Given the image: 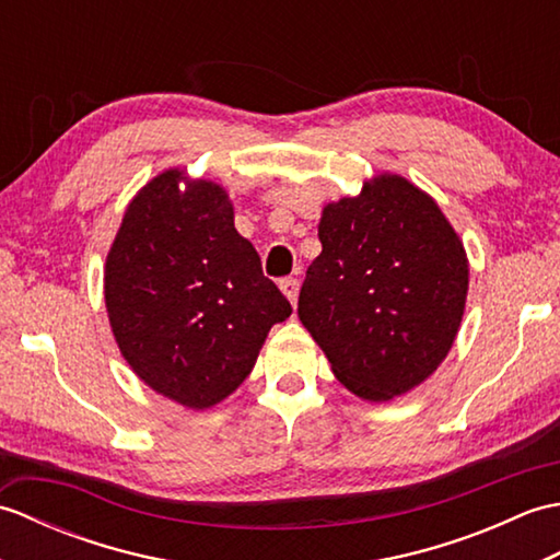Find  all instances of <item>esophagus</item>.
I'll return each mask as SVG.
<instances>
[{
  "label": "esophagus",
  "instance_id": "obj_1",
  "mask_svg": "<svg viewBox=\"0 0 560 560\" xmlns=\"http://www.w3.org/2000/svg\"><path fill=\"white\" fill-rule=\"evenodd\" d=\"M279 289L283 291V295L291 301V305H295V301H299V289H301V281L295 277H287L279 281Z\"/></svg>",
  "mask_w": 560,
  "mask_h": 560
}]
</instances>
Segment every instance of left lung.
I'll list each match as a JSON object with an SVG mask.
<instances>
[{
  "label": "left lung",
  "mask_w": 560,
  "mask_h": 560,
  "mask_svg": "<svg viewBox=\"0 0 560 560\" xmlns=\"http://www.w3.org/2000/svg\"><path fill=\"white\" fill-rule=\"evenodd\" d=\"M323 253L299 317L353 395L387 401L443 363L462 323L469 265L435 201L399 175L327 205Z\"/></svg>",
  "instance_id": "8db88e82"
}]
</instances>
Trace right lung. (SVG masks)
Returning a JSON list of instances; mask_svg holds the SVG:
<instances>
[{
	"label": "right lung",
	"mask_w": 560,
	"mask_h": 560,
	"mask_svg": "<svg viewBox=\"0 0 560 560\" xmlns=\"http://www.w3.org/2000/svg\"><path fill=\"white\" fill-rule=\"evenodd\" d=\"M180 180L165 171L127 207L105 261V305L132 371L159 395L209 409L249 375L293 307L235 231L225 189Z\"/></svg>",
	"instance_id": "obj_1"
}]
</instances>
